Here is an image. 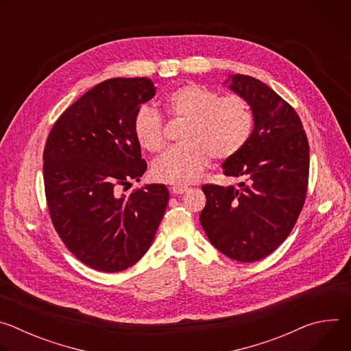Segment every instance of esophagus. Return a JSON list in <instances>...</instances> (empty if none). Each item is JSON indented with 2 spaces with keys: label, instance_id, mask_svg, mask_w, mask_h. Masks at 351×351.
Instances as JSON below:
<instances>
[{
  "label": "esophagus",
  "instance_id": "1",
  "mask_svg": "<svg viewBox=\"0 0 351 351\" xmlns=\"http://www.w3.org/2000/svg\"><path fill=\"white\" fill-rule=\"evenodd\" d=\"M171 190L173 194H183L187 191V187L186 186H173Z\"/></svg>",
  "mask_w": 351,
  "mask_h": 351
}]
</instances>
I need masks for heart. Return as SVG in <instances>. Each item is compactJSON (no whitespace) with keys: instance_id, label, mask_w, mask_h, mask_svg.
Wrapping results in <instances>:
<instances>
[{"instance_id":"b5f03b06","label":"heart","mask_w":351,"mask_h":351,"mask_svg":"<svg viewBox=\"0 0 351 351\" xmlns=\"http://www.w3.org/2000/svg\"><path fill=\"white\" fill-rule=\"evenodd\" d=\"M167 111L175 119L187 121L182 133L184 145L167 152L153 165L156 180L187 184L197 180L210 165L211 157L228 160L247 145L254 129V117L245 99L237 94L219 95L199 84H186L167 98ZM133 133L149 153H160L167 144L161 114L148 106L133 118Z\"/></svg>"}]
</instances>
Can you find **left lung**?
I'll return each mask as SVG.
<instances>
[{
  "label": "left lung",
  "mask_w": 351,
  "mask_h": 351,
  "mask_svg": "<svg viewBox=\"0 0 351 351\" xmlns=\"http://www.w3.org/2000/svg\"><path fill=\"white\" fill-rule=\"evenodd\" d=\"M229 87L252 107L254 129L241 152L223 162L234 186L204 184L199 222L210 241L240 263L265 258L287 239L303 210L310 145L294 108L271 87L247 75H230Z\"/></svg>",
  "instance_id": "8db88e82"
}]
</instances>
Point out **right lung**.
<instances>
[{
  "mask_svg": "<svg viewBox=\"0 0 351 351\" xmlns=\"http://www.w3.org/2000/svg\"><path fill=\"white\" fill-rule=\"evenodd\" d=\"M154 95L147 77L108 79L75 101L47 137L43 175L49 217L69 252L93 269L121 272L134 265L167 210L165 184L121 194L147 169L133 118Z\"/></svg>",
  "mask_w": 351,
  "mask_h": 351,
  "instance_id": "add662e5",
  "label": "right lung"
}]
</instances>
